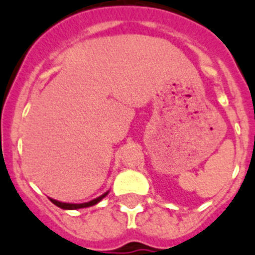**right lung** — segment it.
<instances>
[{
    "label": "right lung",
    "instance_id": "add662e5",
    "mask_svg": "<svg viewBox=\"0 0 255 255\" xmlns=\"http://www.w3.org/2000/svg\"><path fill=\"white\" fill-rule=\"evenodd\" d=\"M106 195H108V192H105L104 195H101V196H99V198L94 199V200L88 201V203H83V204H69V203H61V201H57V200H54V199H50L52 203H54L56 207L61 208V209H79V208H87V207H92V205L97 204L99 201L103 200L104 198H105Z\"/></svg>",
    "mask_w": 255,
    "mask_h": 255
}]
</instances>
